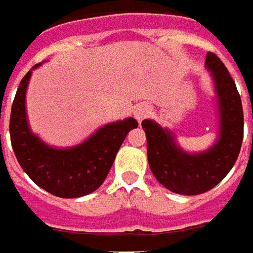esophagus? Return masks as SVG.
<instances>
[{
  "mask_svg": "<svg viewBox=\"0 0 253 253\" xmlns=\"http://www.w3.org/2000/svg\"><path fill=\"white\" fill-rule=\"evenodd\" d=\"M150 115V110H149V107L146 104H139L136 108H135V111H133V117L138 120V123L140 124L145 118H147Z\"/></svg>",
  "mask_w": 253,
  "mask_h": 253,
  "instance_id": "esophagus-1",
  "label": "esophagus"
}]
</instances>
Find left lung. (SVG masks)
<instances>
[{
	"label": "left lung",
	"instance_id": "1",
	"mask_svg": "<svg viewBox=\"0 0 253 253\" xmlns=\"http://www.w3.org/2000/svg\"><path fill=\"white\" fill-rule=\"evenodd\" d=\"M206 67L213 76L220 111L214 146L202 153H186L177 146L172 132L150 120L142 121L150 170L163 186L179 195H199L217 185L237 162L244 139V111L235 82L216 54L208 52Z\"/></svg>",
	"mask_w": 253,
	"mask_h": 253
}]
</instances>
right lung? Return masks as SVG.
Masks as SVG:
<instances>
[{
  "mask_svg": "<svg viewBox=\"0 0 253 253\" xmlns=\"http://www.w3.org/2000/svg\"><path fill=\"white\" fill-rule=\"evenodd\" d=\"M32 69L20 81L9 120L12 149L20 167L35 184L58 198H81L91 194L106 179L117 152L128 132L138 126V121L126 118L107 124L78 146H48L29 129L25 99Z\"/></svg>",
  "mask_w": 253,
  "mask_h": 253,
  "instance_id": "obj_1",
  "label": "right lung"
}]
</instances>
